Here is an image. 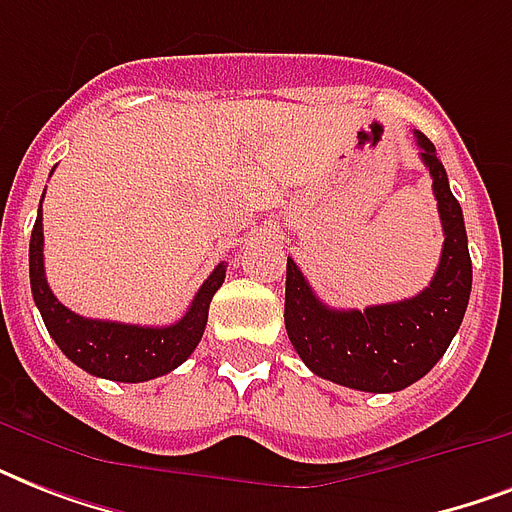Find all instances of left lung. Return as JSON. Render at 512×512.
<instances>
[{"label": "left lung", "mask_w": 512, "mask_h": 512, "mask_svg": "<svg viewBox=\"0 0 512 512\" xmlns=\"http://www.w3.org/2000/svg\"><path fill=\"white\" fill-rule=\"evenodd\" d=\"M433 177L444 249L436 276L420 295L364 311H337L313 295L295 260L287 257L284 324L305 366L324 380L366 393H396L438 364L462 324L473 287V263L460 201L449 188L436 146L414 132Z\"/></svg>", "instance_id": "8db88e82"}]
</instances>
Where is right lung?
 Here are the masks:
<instances>
[{
  "label": "right lung",
  "instance_id": "1",
  "mask_svg": "<svg viewBox=\"0 0 512 512\" xmlns=\"http://www.w3.org/2000/svg\"><path fill=\"white\" fill-rule=\"evenodd\" d=\"M44 199V193H42ZM28 276H31V295L50 332L63 353L84 372L114 382H146L172 372L191 356L207 327L209 303L225 281V263L207 276L193 297L185 316L170 327H138V324H119V321L84 319L68 311L52 295L47 276H44V233H42V204L36 215L31 244H28Z\"/></svg>",
  "mask_w": 512,
  "mask_h": 512
}]
</instances>
